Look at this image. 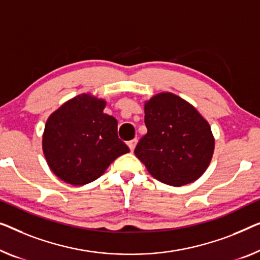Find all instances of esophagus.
Instances as JSON below:
<instances>
[{"label": "esophagus", "instance_id": "esophagus-1", "mask_svg": "<svg viewBox=\"0 0 260 260\" xmlns=\"http://www.w3.org/2000/svg\"><path fill=\"white\" fill-rule=\"evenodd\" d=\"M137 142H138L137 139H133V140H131V141L127 142V145H128L129 149H131V152H133V150H134V148H135V145H137Z\"/></svg>", "mask_w": 260, "mask_h": 260}]
</instances>
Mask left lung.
I'll return each mask as SVG.
<instances>
[{
  "mask_svg": "<svg viewBox=\"0 0 260 260\" xmlns=\"http://www.w3.org/2000/svg\"><path fill=\"white\" fill-rule=\"evenodd\" d=\"M145 123L134 153L154 179L181 187L203 175L215 139L195 107L174 93H158L145 103Z\"/></svg>",
  "mask_w": 260,
  "mask_h": 260,
  "instance_id": "8db88e82",
  "label": "left lung"
}]
</instances>
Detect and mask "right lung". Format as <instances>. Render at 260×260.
<instances>
[{"label":"right lung","instance_id":"add662e5","mask_svg":"<svg viewBox=\"0 0 260 260\" xmlns=\"http://www.w3.org/2000/svg\"><path fill=\"white\" fill-rule=\"evenodd\" d=\"M106 102L83 93L68 100L46 120L43 153L50 169L72 185H84L105 173L129 148L118 138L117 119L104 113Z\"/></svg>","mask_w":260,"mask_h":260}]
</instances>
